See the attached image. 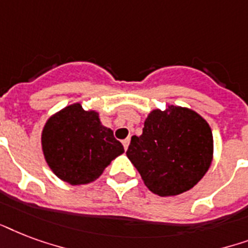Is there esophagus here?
<instances>
[{"label": "esophagus", "instance_id": "34e87169", "mask_svg": "<svg viewBox=\"0 0 248 248\" xmlns=\"http://www.w3.org/2000/svg\"><path fill=\"white\" fill-rule=\"evenodd\" d=\"M130 138H125V140H123V146H124V149H128V146H129Z\"/></svg>", "mask_w": 248, "mask_h": 248}]
</instances>
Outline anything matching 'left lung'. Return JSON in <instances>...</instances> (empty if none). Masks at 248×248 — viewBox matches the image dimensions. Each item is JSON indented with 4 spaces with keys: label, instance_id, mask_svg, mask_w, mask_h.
<instances>
[{
    "label": "left lung",
    "instance_id": "obj_1",
    "mask_svg": "<svg viewBox=\"0 0 248 248\" xmlns=\"http://www.w3.org/2000/svg\"><path fill=\"white\" fill-rule=\"evenodd\" d=\"M214 140L208 123L184 107L151 111L126 150L145 185L160 197L190 190L210 168Z\"/></svg>",
    "mask_w": 248,
    "mask_h": 248
}]
</instances>
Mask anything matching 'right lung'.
<instances>
[{"mask_svg":"<svg viewBox=\"0 0 248 248\" xmlns=\"http://www.w3.org/2000/svg\"><path fill=\"white\" fill-rule=\"evenodd\" d=\"M42 151L50 170L71 185L94 181L124 147L98 112L75 103L51 116L42 130Z\"/></svg>","mask_w":248,"mask_h":248,"instance_id":"1","label":"right lung"}]
</instances>
